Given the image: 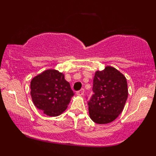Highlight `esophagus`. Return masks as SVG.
<instances>
[{
    "instance_id": "34e87169",
    "label": "esophagus",
    "mask_w": 156,
    "mask_h": 156,
    "mask_svg": "<svg viewBox=\"0 0 156 156\" xmlns=\"http://www.w3.org/2000/svg\"><path fill=\"white\" fill-rule=\"evenodd\" d=\"M84 89H80V90H79L76 91V95L78 96H82L83 94H84Z\"/></svg>"
}]
</instances>
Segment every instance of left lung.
<instances>
[{
  "instance_id": "8db88e82",
  "label": "left lung",
  "mask_w": 156,
  "mask_h": 156,
  "mask_svg": "<svg viewBox=\"0 0 156 156\" xmlns=\"http://www.w3.org/2000/svg\"><path fill=\"white\" fill-rule=\"evenodd\" d=\"M92 90L94 94L88 101L91 120L98 124L114 121L123 112L129 94L125 76L116 68L106 66L95 72Z\"/></svg>"
}]
</instances>
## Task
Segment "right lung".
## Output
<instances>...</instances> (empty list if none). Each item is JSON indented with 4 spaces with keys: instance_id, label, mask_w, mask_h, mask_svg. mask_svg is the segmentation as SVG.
<instances>
[{
    "instance_id": "right-lung-1",
    "label": "right lung",
    "mask_w": 156,
    "mask_h": 156,
    "mask_svg": "<svg viewBox=\"0 0 156 156\" xmlns=\"http://www.w3.org/2000/svg\"><path fill=\"white\" fill-rule=\"evenodd\" d=\"M30 95L38 109L50 116H57L67 109L74 93L65 74L56 69H47L33 78Z\"/></svg>"
}]
</instances>
